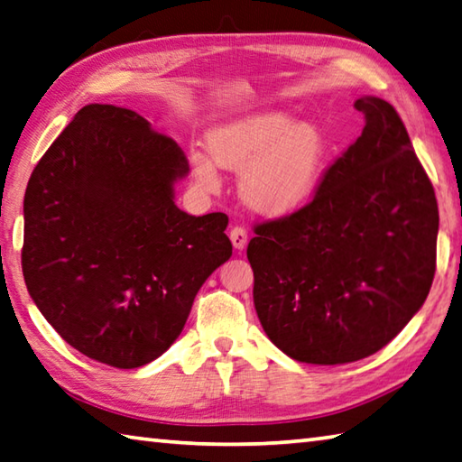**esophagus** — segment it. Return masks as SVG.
Returning a JSON list of instances; mask_svg holds the SVG:
<instances>
[{
    "instance_id": "esophagus-1",
    "label": "esophagus",
    "mask_w": 462,
    "mask_h": 462,
    "mask_svg": "<svg viewBox=\"0 0 462 462\" xmlns=\"http://www.w3.org/2000/svg\"><path fill=\"white\" fill-rule=\"evenodd\" d=\"M229 239L233 243V247L237 249V251L245 249V245H247V231L243 229V227H239V225H235V227L229 231Z\"/></svg>"
}]
</instances>
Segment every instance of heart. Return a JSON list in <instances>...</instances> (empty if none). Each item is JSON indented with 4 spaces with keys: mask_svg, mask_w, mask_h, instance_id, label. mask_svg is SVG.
I'll return each instance as SVG.
<instances>
[{
    "mask_svg": "<svg viewBox=\"0 0 462 462\" xmlns=\"http://www.w3.org/2000/svg\"><path fill=\"white\" fill-rule=\"evenodd\" d=\"M213 161L223 169L243 171L241 195L263 215H287L306 205L318 187L326 141L311 123L293 125L287 112L265 110L229 120L207 134ZM199 185L219 187L208 156L190 154Z\"/></svg>",
    "mask_w": 462,
    "mask_h": 462,
    "instance_id": "obj_1",
    "label": "heart"
}]
</instances>
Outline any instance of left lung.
Wrapping results in <instances>:
<instances>
[{
  "mask_svg": "<svg viewBox=\"0 0 462 462\" xmlns=\"http://www.w3.org/2000/svg\"><path fill=\"white\" fill-rule=\"evenodd\" d=\"M358 141L291 215L261 221L247 245L267 337L306 364L382 350L422 308L437 272L439 205L393 104L364 96Z\"/></svg>",
  "mask_w": 462,
  "mask_h": 462,
  "instance_id": "obj_1",
  "label": "left lung"
}]
</instances>
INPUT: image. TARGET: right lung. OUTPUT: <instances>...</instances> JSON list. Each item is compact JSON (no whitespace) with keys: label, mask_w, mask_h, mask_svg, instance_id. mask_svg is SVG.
Here are the masks:
<instances>
[{"label":"right lung","mask_w":462,"mask_h":462,"mask_svg":"<svg viewBox=\"0 0 462 462\" xmlns=\"http://www.w3.org/2000/svg\"><path fill=\"white\" fill-rule=\"evenodd\" d=\"M189 161L134 110L88 104L51 143L23 197L22 269L66 342L112 368L159 358L233 254L227 215H187Z\"/></svg>","instance_id":"1"}]
</instances>
